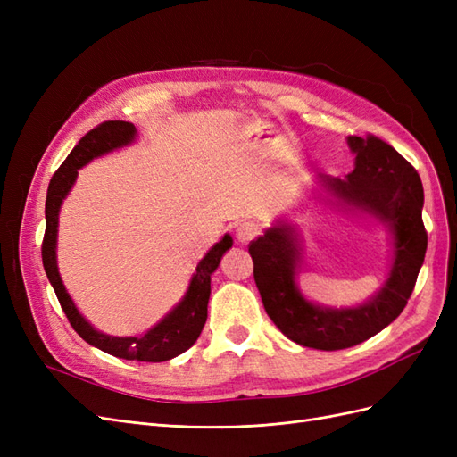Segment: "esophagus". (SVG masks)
<instances>
[{"label": "esophagus", "mask_w": 457, "mask_h": 457, "mask_svg": "<svg viewBox=\"0 0 457 457\" xmlns=\"http://www.w3.org/2000/svg\"><path fill=\"white\" fill-rule=\"evenodd\" d=\"M261 234V227L257 223H252V220H247V223L238 225L237 228V240L240 244H250L253 238H257Z\"/></svg>", "instance_id": "obj_1"}]
</instances>
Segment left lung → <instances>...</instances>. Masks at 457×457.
I'll list each match as a JSON object with an SVG mask.
<instances>
[{
    "mask_svg": "<svg viewBox=\"0 0 457 457\" xmlns=\"http://www.w3.org/2000/svg\"><path fill=\"white\" fill-rule=\"evenodd\" d=\"M356 154L347 179H324L328 190L353 207L376 215L395 232V261L381 292L356 309H324L295 287V238L289 225L267 230L247 245L253 278L270 320L303 347L339 351L379 334L404 311L427 250L421 219L423 185L413 165L376 135H351Z\"/></svg>",
    "mask_w": 457,
    "mask_h": 457,
    "instance_id": "obj_1",
    "label": "left lung"
}]
</instances>
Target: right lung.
I'll return each mask as SVG.
<instances>
[{
	"label": "right lung",
	"instance_id": "obj_1",
	"mask_svg": "<svg viewBox=\"0 0 457 457\" xmlns=\"http://www.w3.org/2000/svg\"><path fill=\"white\" fill-rule=\"evenodd\" d=\"M135 126L129 121H103L99 126L87 131L81 137L79 143L72 148L68 158L61 163V168L51 177L46 200V234L41 242V259L47 278L57 294L61 307L68 318V322L76 329V334L86 339L93 347L101 349L108 354L126 358V361L137 362H163L170 358L185 353L200 337L205 318H207V301L212 294V272L219 267L223 253L232 245V238L225 234L223 240L217 242L207 255L198 262L196 274L192 276L188 292L185 299L163 318V320L146 331L141 337H110L91 328V324L81 316L72 303L71 295L66 294L62 280L57 269V225L59 210L68 190L72 188L78 170L89 160L104 154L133 141Z\"/></svg>",
	"mask_w": 457,
	"mask_h": 457
}]
</instances>
